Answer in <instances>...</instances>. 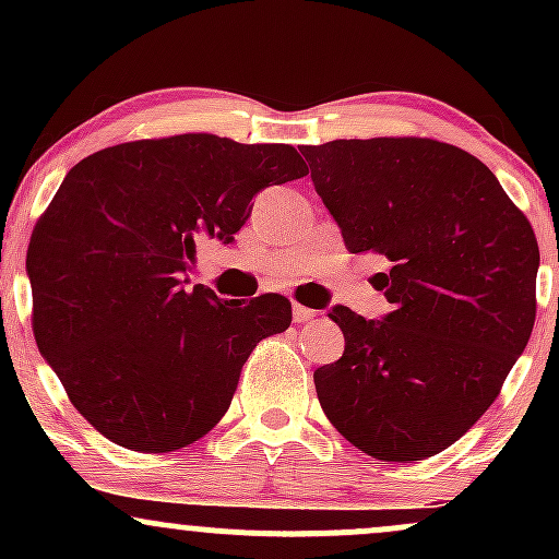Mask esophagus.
Wrapping results in <instances>:
<instances>
[{"label":"esophagus","instance_id":"esophagus-1","mask_svg":"<svg viewBox=\"0 0 559 559\" xmlns=\"http://www.w3.org/2000/svg\"><path fill=\"white\" fill-rule=\"evenodd\" d=\"M316 316H318V312L310 310V307H301V305L292 307V318H294V323H297V325L307 323V320H312Z\"/></svg>","mask_w":559,"mask_h":559}]
</instances>
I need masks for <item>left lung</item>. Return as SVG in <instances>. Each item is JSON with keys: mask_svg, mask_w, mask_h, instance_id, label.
Masks as SVG:
<instances>
[{"mask_svg": "<svg viewBox=\"0 0 559 559\" xmlns=\"http://www.w3.org/2000/svg\"><path fill=\"white\" fill-rule=\"evenodd\" d=\"M352 254L389 262L381 320L336 305L344 355L316 370L320 407L383 463L439 454L491 402L536 320L534 228L480 159L433 139L301 150Z\"/></svg>", "mask_w": 559, "mask_h": 559, "instance_id": "8db88e82", "label": "left lung"}]
</instances>
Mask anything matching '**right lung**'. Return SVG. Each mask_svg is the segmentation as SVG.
Segmentation results:
<instances>
[{
  "label": "right lung",
  "instance_id": "right-lung-1",
  "mask_svg": "<svg viewBox=\"0 0 559 559\" xmlns=\"http://www.w3.org/2000/svg\"><path fill=\"white\" fill-rule=\"evenodd\" d=\"M307 176L288 144L213 133L131 141L68 170L31 236L34 336L70 402L133 452H173L226 415L292 301L189 286L197 247L234 241L267 186Z\"/></svg>",
  "mask_w": 559,
  "mask_h": 559
}]
</instances>
